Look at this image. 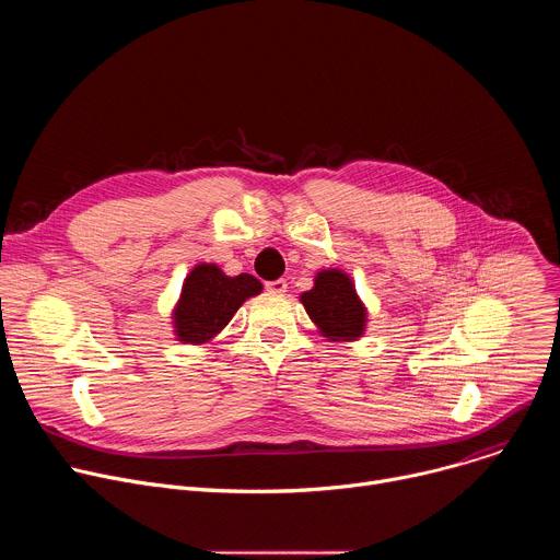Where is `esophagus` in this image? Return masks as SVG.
I'll use <instances>...</instances> for the list:
<instances>
[{
    "label": "esophagus",
    "instance_id": "34e87169",
    "mask_svg": "<svg viewBox=\"0 0 560 560\" xmlns=\"http://www.w3.org/2000/svg\"><path fill=\"white\" fill-rule=\"evenodd\" d=\"M266 290H268V292H275V294H283V292L288 290V283H285V279L268 281V283H266Z\"/></svg>",
    "mask_w": 560,
    "mask_h": 560
}]
</instances>
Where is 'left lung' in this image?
<instances>
[{
    "label": "left lung",
    "instance_id": "1",
    "mask_svg": "<svg viewBox=\"0 0 560 560\" xmlns=\"http://www.w3.org/2000/svg\"><path fill=\"white\" fill-rule=\"evenodd\" d=\"M301 303L328 341H357L363 337L368 310L354 290V281L343 270L316 272L314 285L301 294Z\"/></svg>",
    "mask_w": 560,
    "mask_h": 560
}]
</instances>
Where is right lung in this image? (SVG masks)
I'll return each mask as SVG.
<instances>
[{
  "mask_svg": "<svg viewBox=\"0 0 560 560\" xmlns=\"http://www.w3.org/2000/svg\"><path fill=\"white\" fill-rule=\"evenodd\" d=\"M261 290V281L253 275L228 277L214 264L195 266L173 310L175 337L192 346L212 341L230 324L242 303Z\"/></svg>",
  "mask_w": 560,
  "mask_h": 560,
  "instance_id": "right-lung-1",
  "label": "right lung"
}]
</instances>
